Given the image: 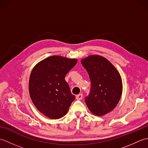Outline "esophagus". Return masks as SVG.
<instances>
[{
    "label": "esophagus",
    "instance_id": "esophagus-1",
    "mask_svg": "<svg viewBox=\"0 0 148 148\" xmlns=\"http://www.w3.org/2000/svg\"><path fill=\"white\" fill-rule=\"evenodd\" d=\"M82 97H83V94H79V95H76V98L77 100H81V99H82Z\"/></svg>",
    "mask_w": 148,
    "mask_h": 148
}]
</instances>
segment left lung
Instances as JSON below:
<instances>
[{
    "label": "left lung",
    "mask_w": 148,
    "mask_h": 148,
    "mask_svg": "<svg viewBox=\"0 0 148 148\" xmlns=\"http://www.w3.org/2000/svg\"><path fill=\"white\" fill-rule=\"evenodd\" d=\"M88 73L91 90L85 102L94 115L102 116L114 109L121 99L122 80L117 69L108 59L90 55L81 60Z\"/></svg>",
    "instance_id": "8db88e82"
}]
</instances>
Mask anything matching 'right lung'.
<instances>
[{
	"mask_svg": "<svg viewBox=\"0 0 148 148\" xmlns=\"http://www.w3.org/2000/svg\"><path fill=\"white\" fill-rule=\"evenodd\" d=\"M77 62L75 58L51 56L37 63L31 72L30 99L36 108L49 118L58 119L65 116L76 98L65 77Z\"/></svg>",
	"mask_w": 148,
	"mask_h": 148,
	"instance_id": "obj_1",
	"label": "right lung"
}]
</instances>
